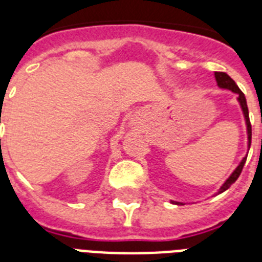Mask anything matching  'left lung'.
I'll return each instance as SVG.
<instances>
[{
    "mask_svg": "<svg viewBox=\"0 0 262 262\" xmlns=\"http://www.w3.org/2000/svg\"><path fill=\"white\" fill-rule=\"evenodd\" d=\"M215 79H216V83H217V85H219L220 88H223V90H230L238 95V102H239L241 107H242L245 121H246V129H248V147H249V149H250V144H252V125H250V119H249L248 103H246V98H245L244 92H242V91L238 88V85L235 84V81H234V80H232L231 77L227 75V73H224V72H215ZM246 158H248V155L245 156L244 159H242V162L238 164V167H236L235 170H234V172H232V174L228 177L227 181H226V182H224L223 185L220 186L219 191H217V194H220V193H223V191L227 190L228 187L231 186L232 183L235 182L236 179H238V177L241 175V172H242V168H244V166H245ZM172 203L182 204V203H175V201H172Z\"/></svg>",
    "mask_w": 262,
    "mask_h": 262,
    "instance_id": "1",
    "label": "left lung"
}]
</instances>
